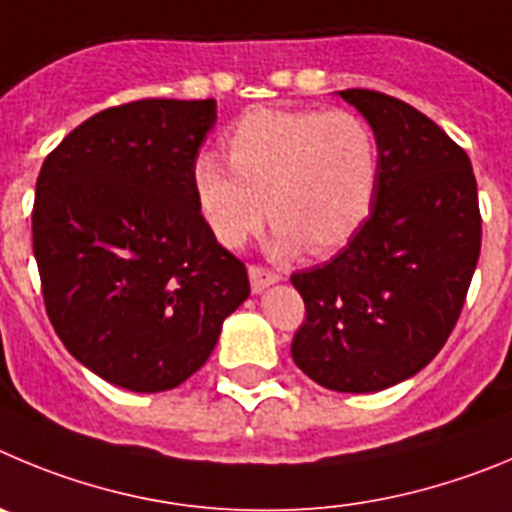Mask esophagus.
I'll use <instances>...</instances> for the list:
<instances>
[{
    "label": "esophagus",
    "mask_w": 512,
    "mask_h": 512,
    "mask_svg": "<svg viewBox=\"0 0 512 512\" xmlns=\"http://www.w3.org/2000/svg\"><path fill=\"white\" fill-rule=\"evenodd\" d=\"M280 273H275V270H267V267L262 265H250V285H252V293H262V290L267 288V285L278 283Z\"/></svg>",
    "instance_id": "34e87169"
}]
</instances>
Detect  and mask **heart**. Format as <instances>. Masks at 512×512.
<instances>
[{
  "label": "heart",
  "instance_id": "1",
  "mask_svg": "<svg viewBox=\"0 0 512 512\" xmlns=\"http://www.w3.org/2000/svg\"><path fill=\"white\" fill-rule=\"evenodd\" d=\"M214 155L193 163V193L211 237L239 250L262 227L273 255L324 257L367 222L382 176L372 124L347 109H252Z\"/></svg>",
  "mask_w": 512,
  "mask_h": 512
}]
</instances>
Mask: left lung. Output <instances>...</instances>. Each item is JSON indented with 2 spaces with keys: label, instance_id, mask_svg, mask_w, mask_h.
I'll return each instance as SVG.
<instances>
[{
  "label": "left lung",
  "instance_id": "obj_1",
  "mask_svg": "<svg viewBox=\"0 0 512 512\" xmlns=\"http://www.w3.org/2000/svg\"><path fill=\"white\" fill-rule=\"evenodd\" d=\"M372 124L382 176L367 222L339 255L290 275L306 303L293 362L336 393H377L441 352L480 260L472 163L439 124L370 89L339 91Z\"/></svg>",
  "mask_w": 512,
  "mask_h": 512
}]
</instances>
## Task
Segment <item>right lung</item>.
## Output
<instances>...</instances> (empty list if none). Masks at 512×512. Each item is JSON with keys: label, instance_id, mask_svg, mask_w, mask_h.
Returning <instances> with one entry per match:
<instances>
[{"label": "right lung", "instance_id": "add662e5", "mask_svg": "<svg viewBox=\"0 0 512 512\" xmlns=\"http://www.w3.org/2000/svg\"><path fill=\"white\" fill-rule=\"evenodd\" d=\"M216 101L140 99L78 124L32 206L43 301L68 352L132 393L178 388L250 296L245 262L204 224L193 163Z\"/></svg>", "mask_w": 512, "mask_h": 512}]
</instances>
